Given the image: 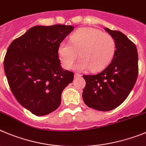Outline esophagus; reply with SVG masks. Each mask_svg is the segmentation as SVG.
Listing matches in <instances>:
<instances>
[{
	"mask_svg": "<svg viewBox=\"0 0 146 146\" xmlns=\"http://www.w3.org/2000/svg\"><path fill=\"white\" fill-rule=\"evenodd\" d=\"M81 76H82L81 74H78V73H75V74H74V78H75V79L79 78V77H80Z\"/></svg>",
	"mask_w": 146,
	"mask_h": 146,
	"instance_id": "obj_1",
	"label": "esophagus"
}]
</instances>
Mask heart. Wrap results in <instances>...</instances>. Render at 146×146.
<instances>
[{
  "instance_id": "heart-1",
  "label": "heart",
  "mask_w": 146,
  "mask_h": 146,
  "mask_svg": "<svg viewBox=\"0 0 146 146\" xmlns=\"http://www.w3.org/2000/svg\"><path fill=\"white\" fill-rule=\"evenodd\" d=\"M70 42H61L58 48L59 59L66 69L72 67L79 53L81 58L76 69L101 71L110 64L117 48L113 36L93 27L77 29L71 35Z\"/></svg>"
}]
</instances>
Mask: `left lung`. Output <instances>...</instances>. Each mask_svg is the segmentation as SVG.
<instances>
[{"label":"left lung","mask_w":146,"mask_h":146,"mask_svg":"<svg viewBox=\"0 0 146 146\" xmlns=\"http://www.w3.org/2000/svg\"><path fill=\"white\" fill-rule=\"evenodd\" d=\"M116 41V52L111 62L96 75H83L86 85L82 92L85 104L102 111L114 109L126 99L138 75L137 48L130 40L117 30L105 28Z\"/></svg>","instance_id":"obj_1"}]
</instances>
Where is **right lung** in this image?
Instances as JSON below:
<instances>
[{"label":"right lung","instance_id":"right-lung-1","mask_svg":"<svg viewBox=\"0 0 146 146\" xmlns=\"http://www.w3.org/2000/svg\"><path fill=\"white\" fill-rule=\"evenodd\" d=\"M71 25L35 26L10 44L4 71L19 103L36 116L48 114L61 104V93L74 73L64 70L59 44L74 29Z\"/></svg>","mask_w":146,"mask_h":146}]
</instances>
